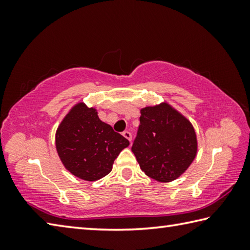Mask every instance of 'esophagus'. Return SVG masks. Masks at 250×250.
I'll use <instances>...</instances> for the list:
<instances>
[{
  "instance_id": "34e87169",
  "label": "esophagus",
  "mask_w": 250,
  "mask_h": 250,
  "mask_svg": "<svg viewBox=\"0 0 250 250\" xmlns=\"http://www.w3.org/2000/svg\"><path fill=\"white\" fill-rule=\"evenodd\" d=\"M122 135H124L125 139H128L129 141L132 140V135H131V133L129 132V131H124V132H122Z\"/></svg>"
}]
</instances>
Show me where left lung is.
I'll return each mask as SVG.
<instances>
[{
    "label": "left lung",
    "instance_id": "left-lung-1",
    "mask_svg": "<svg viewBox=\"0 0 250 250\" xmlns=\"http://www.w3.org/2000/svg\"><path fill=\"white\" fill-rule=\"evenodd\" d=\"M131 150L141 170L159 182H171L188 170L197 152L195 130L170 104L141 109Z\"/></svg>",
    "mask_w": 250,
    "mask_h": 250
}]
</instances>
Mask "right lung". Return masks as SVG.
<instances>
[{
  "label": "right lung",
  "instance_id": "right-lung-1",
  "mask_svg": "<svg viewBox=\"0 0 250 250\" xmlns=\"http://www.w3.org/2000/svg\"><path fill=\"white\" fill-rule=\"evenodd\" d=\"M129 141L101 121L95 108L79 103L70 110L56 131V149L71 174L97 181L109 174Z\"/></svg>",
  "mask_w": 250,
  "mask_h": 250
}]
</instances>
